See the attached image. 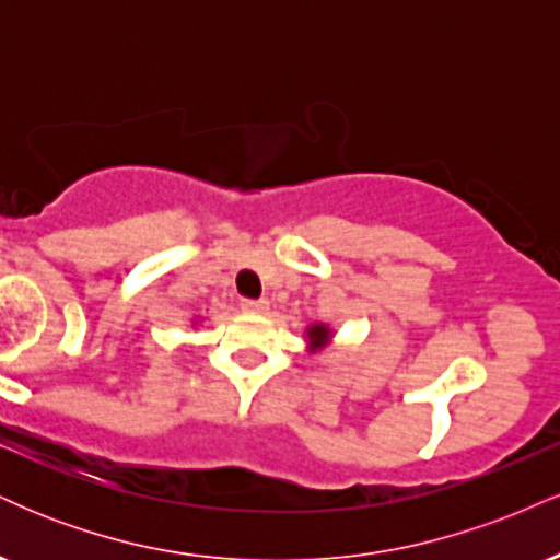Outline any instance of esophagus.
<instances>
[{
	"mask_svg": "<svg viewBox=\"0 0 560 560\" xmlns=\"http://www.w3.org/2000/svg\"><path fill=\"white\" fill-rule=\"evenodd\" d=\"M242 311L268 313V311H271V302H268V300H242Z\"/></svg>",
	"mask_w": 560,
	"mask_h": 560,
	"instance_id": "1",
	"label": "esophagus"
}]
</instances>
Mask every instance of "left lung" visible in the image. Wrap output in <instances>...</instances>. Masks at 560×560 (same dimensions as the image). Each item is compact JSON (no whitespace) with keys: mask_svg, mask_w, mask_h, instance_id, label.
I'll use <instances>...</instances> for the list:
<instances>
[{"mask_svg":"<svg viewBox=\"0 0 560 560\" xmlns=\"http://www.w3.org/2000/svg\"><path fill=\"white\" fill-rule=\"evenodd\" d=\"M331 329L326 324H311L305 329V339H307V352H318L324 347L331 345Z\"/></svg>","mask_w":560,"mask_h":560,"instance_id":"1","label":"left lung"}]
</instances>
